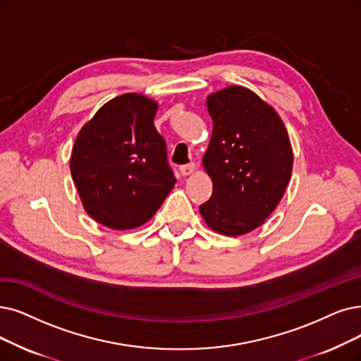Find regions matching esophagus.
<instances>
[{"label": "esophagus", "instance_id": "obj_1", "mask_svg": "<svg viewBox=\"0 0 361 361\" xmlns=\"http://www.w3.org/2000/svg\"><path fill=\"white\" fill-rule=\"evenodd\" d=\"M179 170H180V173H182V176H190V175H192V173L195 171V164L191 163V164L182 166Z\"/></svg>", "mask_w": 361, "mask_h": 361}]
</instances>
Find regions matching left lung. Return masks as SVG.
<instances>
[{
  "mask_svg": "<svg viewBox=\"0 0 361 361\" xmlns=\"http://www.w3.org/2000/svg\"><path fill=\"white\" fill-rule=\"evenodd\" d=\"M213 121L203 167L213 194L200 206L207 226L240 237L261 226L281 201L292 176L293 151L279 112L243 85L207 96Z\"/></svg>",
  "mask_w": 361,
  "mask_h": 361,
  "instance_id": "left-lung-1",
  "label": "left lung"
}]
</instances>
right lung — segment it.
<instances>
[{
	"instance_id": "obj_1",
	"label": "right lung",
	"mask_w": 361,
	"mask_h": 361,
	"mask_svg": "<svg viewBox=\"0 0 361 361\" xmlns=\"http://www.w3.org/2000/svg\"><path fill=\"white\" fill-rule=\"evenodd\" d=\"M158 102L126 93L100 106L71 152L69 169L93 221L126 231L145 225L175 188L166 142L154 118Z\"/></svg>"
}]
</instances>
